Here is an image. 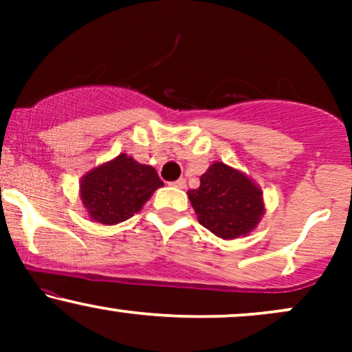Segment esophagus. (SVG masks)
<instances>
[{"label": "esophagus", "instance_id": "obj_1", "mask_svg": "<svg viewBox=\"0 0 352 352\" xmlns=\"http://www.w3.org/2000/svg\"><path fill=\"white\" fill-rule=\"evenodd\" d=\"M172 185H173V187H177V188H185V187H187V180L179 179V180L172 182Z\"/></svg>", "mask_w": 352, "mask_h": 352}]
</instances>
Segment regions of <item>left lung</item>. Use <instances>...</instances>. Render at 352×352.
<instances>
[{
  "instance_id": "8db88e82",
  "label": "left lung",
  "mask_w": 352,
  "mask_h": 352,
  "mask_svg": "<svg viewBox=\"0 0 352 352\" xmlns=\"http://www.w3.org/2000/svg\"><path fill=\"white\" fill-rule=\"evenodd\" d=\"M188 199L200 225L223 240L246 236L265 213L261 188L223 162L210 165L200 187L188 190Z\"/></svg>"
}]
</instances>
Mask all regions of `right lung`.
I'll use <instances>...</instances> for the list:
<instances>
[{
    "mask_svg": "<svg viewBox=\"0 0 352 352\" xmlns=\"http://www.w3.org/2000/svg\"><path fill=\"white\" fill-rule=\"evenodd\" d=\"M162 185L155 168L120 153L87 172L79 187L89 217L102 225H116L139 212Z\"/></svg>",
    "mask_w": 352,
    "mask_h": 352,
    "instance_id": "1",
    "label": "right lung"
}]
</instances>
